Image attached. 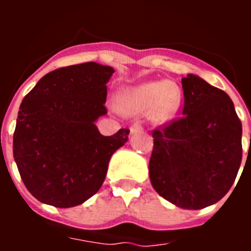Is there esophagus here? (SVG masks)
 <instances>
[{
    "mask_svg": "<svg viewBox=\"0 0 251 251\" xmlns=\"http://www.w3.org/2000/svg\"><path fill=\"white\" fill-rule=\"evenodd\" d=\"M142 130H143V127H142V124L139 122H136V123L130 126V134H137Z\"/></svg>",
    "mask_w": 251,
    "mask_h": 251,
    "instance_id": "34e87169",
    "label": "esophagus"
}]
</instances>
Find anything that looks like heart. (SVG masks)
<instances>
[{
	"label": "heart",
	"mask_w": 251,
	"mask_h": 251,
	"mask_svg": "<svg viewBox=\"0 0 251 251\" xmlns=\"http://www.w3.org/2000/svg\"><path fill=\"white\" fill-rule=\"evenodd\" d=\"M182 103V93L172 81L156 80L126 86L115 95V105L126 115L147 113L148 118L156 124L171 121Z\"/></svg>",
	"instance_id": "heart-1"
}]
</instances>
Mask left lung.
Here are the masks:
<instances>
[{"label":"left lung","mask_w":251,"mask_h":251,"mask_svg":"<svg viewBox=\"0 0 251 251\" xmlns=\"http://www.w3.org/2000/svg\"><path fill=\"white\" fill-rule=\"evenodd\" d=\"M182 118L152 133L150 178L159 196L187 210L220 201L243 158V127L224 90L188 74L182 77Z\"/></svg>","instance_id":"8db88e82"}]
</instances>
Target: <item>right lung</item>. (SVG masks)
<instances>
[{
  "instance_id": "right-lung-1",
  "label": "right lung",
  "mask_w": 251,
  "mask_h": 251,
  "mask_svg": "<svg viewBox=\"0 0 251 251\" xmlns=\"http://www.w3.org/2000/svg\"><path fill=\"white\" fill-rule=\"evenodd\" d=\"M112 66L77 64L50 72L26 95L13 133V158L35 199L74 207L98 192L115 151L129 129L101 136L95 126L106 114Z\"/></svg>"
}]
</instances>
